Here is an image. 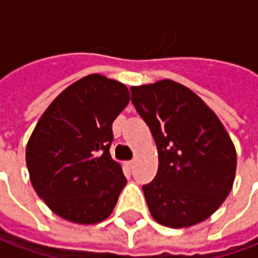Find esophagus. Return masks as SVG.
<instances>
[{"mask_svg": "<svg viewBox=\"0 0 258 258\" xmlns=\"http://www.w3.org/2000/svg\"><path fill=\"white\" fill-rule=\"evenodd\" d=\"M133 166H135V162H133V161H127L126 168L131 169V170H132V169H133Z\"/></svg>", "mask_w": 258, "mask_h": 258, "instance_id": "obj_1", "label": "esophagus"}]
</instances>
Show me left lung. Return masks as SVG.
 Listing matches in <instances>:
<instances>
[{
    "label": "left lung",
    "instance_id": "obj_1",
    "mask_svg": "<svg viewBox=\"0 0 258 258\" xmlns=\"http://www.w3.org/2000/svg\"><path fill=\"white\" fill-rule=\"evenodd\" d=\"M131 90L158 148L157 176L143 185L152 219L169 228L202 223L232 189L234 143L217 115L187 86L162 80Z\"/></svg>",
    "mask_w": 258,
    "mask_h": 258
}]
</instances>
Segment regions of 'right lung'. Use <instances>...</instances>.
I'll return each instance as SVG.
<instances>
[{
  "instance_id": "obj_1",
  "label": "right lung",
  "mask_w": 258,
  "mask_h": 258,
  "mask_svg": "<svg viewBox=\"0 0 258 258\" xmlns=\"http://www.w3.org/2000/svg\"><path fill=\"white\" fill-rule=\"evenodd\" d=\"M131 100L122 82L90 74L45 110L26 147L35 192L61 219L97 224L115 208L126 178L110 155L112 122Z\"/></svg>"
}]
</instances>
